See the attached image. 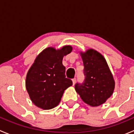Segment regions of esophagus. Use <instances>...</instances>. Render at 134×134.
Masks as SVG:
<instances>
[{
	"instance_id": "obj_1",
	"label": "esophagus",
	"mask_w": 134,
	"mask_h": 134,
	"mask_svg": "<svg viewBox=\"0 0 134 134\" xmlns=\"http://www.w3.org/2000/svg\"><path fill=\"white\" fill-rule=\"evenodd\" d=\"M72 83H73V85H75L76 83V78H73V79L72 80Z\"/></svg>"
}]
</instances>
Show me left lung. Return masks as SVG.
I'll return each mask as SVG.
<instances>
[{
    "mask_svg": "<svg viewBox=\"0 0 134 134\" xmlns=\"http://www.w3.org/2000/svg\"><path fill=\"white\" fill-rule=\"evenodd\" d=\"M83 61V83H76L75 90L87 104L96 107L102 104L112 95L115 80L106 59L93 48L80 52Z\"/></svg>",
    "mask_w": 134,
    "mask_h": 134,
    "instance_id": "left-lung-1",
    "label": "left lung"
}]
</instances>
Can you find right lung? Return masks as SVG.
Returning a JSON list of instances; mask_svg holds the SVG:
<instances>
[{"mask_svg":"<svg viewBox=\"0 0 134 134\" xmlns=\"http://www.w3.org/2000/svg\"><path fill=\"white\" fill-rule=\"evenodd\" d=\"M70 45L59 49L48 47L40 52L27 72L26 88L32 102L40 108L51 109L60 102L65 90L72 85L65 77L63 56L71 53Z\"/></svg>","mask_w":134,"mask_h":134,"instance_id":"right-lung-1","label":"right lung"}]
</instances>
